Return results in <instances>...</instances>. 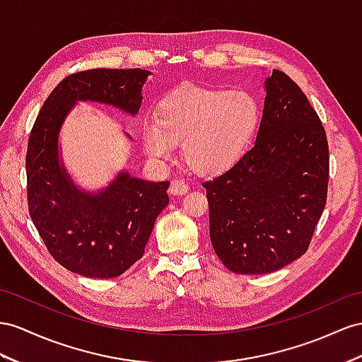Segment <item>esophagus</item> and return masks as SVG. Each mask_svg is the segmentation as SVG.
<instances>
[{
  "mask_svg": "<svg viewBox=\"0 0 362 362\" xmlns=\"http://www.w3.org/2000/svg\"><path fill=\"white\" fill-rule=\"evenodd\" d=\"M189 189V187L187 183H185V180H180V179H175L171 182L170 185V194L171 196H183V194H187Z\"/></svg>",
  "mask_w": 362,
  "mask_h": 362,
  "instance_id": "1",
  "label": "esophagus"
}]
</instances>
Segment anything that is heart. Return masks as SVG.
<instances>
[{"mask_svg": "<svg viewBox=\"0 0 362 362\" xmlns=\"http://www.w3.org/2000/svg\"><path fill=\"white\" fill-rule=\"evenodd\" d=\"M156 122L142 128L145 153L170 160L175 145L200 175L216 177L233 170L251 146L260 125V104L246 90L182 86L156 107Z\"/></svg>", "mask_w": 362, "mask_h": 362, "instance_id": "heart-1", "label": "heart"}]
</instances>
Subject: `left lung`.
Here are the masks:
<instances>
[{
  "label": "left lung",
  "instance_id": "1",
  "mask_svg": "<svg viewBox=\"0 0 362 362\" xmlns=\"http://www.w3.org/2000/svg\"><path fill=\"white\" fill-rule=\"evenodd\" d=\"M264 91L252 150L203 183L212 247L245 275L278 271L308 251L327 199L329 146L317 111L280 70Z\"/></svg>",
  "mask_w": 362,
  "mask_h": 362
}]
</instances>
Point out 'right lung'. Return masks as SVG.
Segmentation results:
<instances>
[{
    "label": "right lung",
    "instance_id": "obj_1",
    "mask_svg": "<svg viewBox=\"0 0 362 362\" xmlns=\"http://www.w3.org/2000/svg\"><path fill=\"white\" fill-rule=\"evenodd\" d=\"M150 75L142 69L75 73L50 93L35 120L25 157L29 212L52 257L70 272L88 278L124 274L142 258L154 221L168 205L170 182H148L125 170L98 191L81 189L59 146L62 124L78 102L136 116Z\"/></svg>",
    "mask_w": 362,
    "mask_h": 362
}]
</instances>
